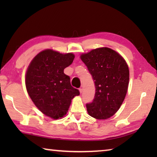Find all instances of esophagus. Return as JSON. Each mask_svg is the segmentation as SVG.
Listing matches in <instances>:
<instances>
[{
    "label": "esophagus",
    "mask_w": 157,
    "mask_h": 157,
    "mask_svg": "<svg viewBox=\"0 0 157 157\" xmlns=\"http://www.w3.org/2000/svg\"><path fill=\"white\" fill-rule=\"evenodd\" d=\"M79 92H80V94H82V93L83 92V88H79Z\"/></svg>",
    "instance_id": "obj_1"
}]
</instances>
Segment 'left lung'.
<instances>
[{
	"mask_svg": "<svg viewBox=\"0 0 157 157\" xmlns=\"http://www.w3.org/2000/svg\"><path fill=\"white\" fill-rule=\"evenodd\" d=\"M94 81L96 92L86 104L88 114L106 119L118 111L128 92L129 71L125 59L113 50L102 47L80 56Z\"/></svg>",
	"mask_w": 157,
	"mask_h": 157,
	"instance_id": "obj_1",
	"label": "left lung"
}]
</instances>
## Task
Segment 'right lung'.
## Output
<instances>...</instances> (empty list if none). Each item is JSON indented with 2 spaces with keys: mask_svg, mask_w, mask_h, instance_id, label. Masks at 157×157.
<instances>
[{
  "mask_svg": "<svg viewBox=\"0 0 157 157\" xmlns=\"http://www.w3.org/2000/svg\"><path fill=\"white\" fill-rule=\"evenodd\" d=\"M75 55L62 54L51 49L39 52L26 71L25 86L29 97L43 114L53 119L66 115L71 100L79 95L72 87L64 69L73 63Z\"/></svg>",
  "mask_w": 157,
  "mask_h": 157,
  "instance_id": "obj_1",
  "label": "right lung"
}]
</instances>
